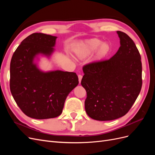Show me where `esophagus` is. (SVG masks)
I'll list each match as a JSON object with an SVG mask.
<instances>
[{
	"mask_svg": "<svg viewBox=\"0 0 155 155\" xmlns=\"http://www.w3.org/2000/svg\"><path fill=\"white\" fill-rule=\"evenodd\" d=\"M82 78H83L82 75H81V74H79V75H78V79H79V83H81V79H82Z\"/></svg>",
	"mask_w": 155,
	"mask_h": 155,
	"instance_id": "esophagus-1",
	"label": "esophagus"
}]
</instances>
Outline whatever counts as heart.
<instances>
[{
	"label": "heart",
	"instance_id": "1",
	"mask_svg": "<svg viewBox=\"0 0 155 155\" xmlns=\"http://www.w3.org/2000/svg\"><path fill=\"white\" fill-rule=\"evenodd\" d=\"M101 43L102 42L97 39L89 40L79 46L76 50V55L79 58H85L100 47L96 55V59H101L105 57L110 50V46L107 43H104L101 45Z\"/></svg>",
	"mask_w": 155,
	"mask_h": 155
}]
</instances>
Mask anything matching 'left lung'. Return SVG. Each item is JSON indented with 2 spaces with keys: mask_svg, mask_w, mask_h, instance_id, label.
Masks as SVG:
<instances>
[{
  "mask_svg": "<svg viewBox=\"0 0 155 155\" xmlns=\"http://www.w3.org/2000/svg\"><path fill=\"white\" fill-rule=\"evenodd\" d=\"M118 51L107 60L84 65L81 84L87 92L85 108L91 118L113 120L125 115L139 95L142 85L141 56L134 41L117 31Z\"/></svg>",
  "mask_w": 155,
  "mask_h": 155,
  "instance_id": "8db88e82",
  "label": "left lung"
}]
</instances>
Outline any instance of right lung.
Segmentation results:
<instances>
[{"instance_id": "1", "label": "right lung", "mask_w": 155, "mask_h": 155, "mask_svg": "<svg viewBox=\"0 0 155 155\" xmlns=\"http://www.w3.org/2000/svg\"><path fill=\"white\" fill-rule=\"evenodd\" d=\"M56 38L41 33L32 34L21 42L12 58V94L21 110L32 118L43 120L59 116L68 94L79 83L75 72H43L34 63L37 55H51Z\"/></svg>"}]
</instances>
